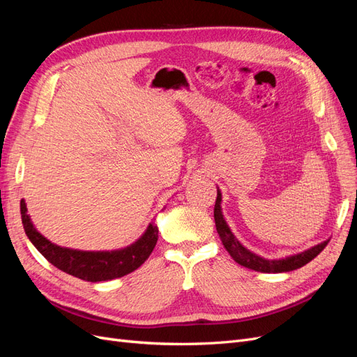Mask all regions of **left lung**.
<instances>
[{
    "label": "left lung",
    "mask_w": 357,
    "mask_h": 357,
    "mask_svg": "<svg viewBox=\"0 0 357 357\" xmlns=\"http://www.w3.org/2000/svg\"><path fill=\"white\" fill-rule=\"evenodd\" d=\"M220 201L222 195L220 190H218V198H215L214 204V222H215V229H218V234L220 236V240L225 245L226 250L229 252V255L234 257V261L236 264H240L245 268L255 269V271L259 273H287V271H294V269H298L301 266L307 265L310 261H312L323 248L328 245L329 241H323L314 247L308 248V250L302 252L299 255L289 256L286 259H278V261H269V259H264L261 256H256L250 250H247L245 247L240 244V241L235 238L234 234L231 232L229 226L226 225L223 214L220 210Z\"/></svg>",
    "instance_id": "8db88e82"
}]
</instances>
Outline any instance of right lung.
<instances>
[{"instance_id": "1", "label": "right lung", "mask_w": 357, "mask_h": 357, "mask_svg": "<svg viewBox=\"0 0 357 357\" xmlns=\"http://www.w3.org/2000/svg\"><path fill=\"white\" fill-rule=\"evenodd\" d=\"M20 215L29 241L61 271L84 282H107L123 277L142 266L158 243V226L150 223L144 235L132 245L116 252H80L59 247L45 238L31 223L25 201H20Z\"/></svg>"}]
</instances>
